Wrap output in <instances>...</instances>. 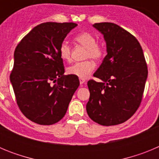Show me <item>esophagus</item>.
I'll use <instances>...</instances> for the list:
<instances>
[{
	"mask_svg": "<svg viewBox=\"0 0 159 159\" xmlns=\"http://www.w3.org/2000/svg\"><path fill=\"white\" fill-rule=\"evenodd\" d=\"M85 79H83V78H80V84L82 85V84H84V83H85Z\"/></svg>",
	"mask_w": 159,
	"mask_h": 159,
	"instance_id": "esophagus-1",
	"label": "esophagus"
}]
</instances>
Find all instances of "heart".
Here are the masks:
<instances>
[{"instance_id": "1", "label": "heart", "mask_w": 159, "mask_h": 159, "mask_svg": "<svg viewBox=\"0 0 159 159\" xmlns=\"http://www.w3.org/2000/svg\"><path fill=\"white\" fill-rule=\"evenodd\" d=\"M75 41L82 47L86 48L84 58H91L94 60H100L104 56V49L101 45L96 43L95 36L89 32H82L77 35L75 38ZM60 58L64 60L69 61L71 60V48L67 42L60 43L59 48ZM95 64L93 61L88 60L83 62H78L69 66L67 68V74L75 75L79 78H87L95 69Z\"/></svg>"}]
</instances>
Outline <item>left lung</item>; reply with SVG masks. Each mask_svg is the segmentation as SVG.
<instances>
[{
    "label": "left lung",
    "mask_w": 159,
    "mask_h": 159,
    "mask_svg": "<svg viewBox=\"0 0 159 159\" xmlns=\"http://www.w3.org/2000/svg\"><path fill=\"white\" fill-rule=\"evenodd\" d=\"M103 35L107 54L94 76L101 82H88V115L95 123L113 126L124 123L141 103L148 75L140 43L133 35L114 23H95Z\"/></svg>",
    "instance_id": "left-lung-1"
}]
</instances>
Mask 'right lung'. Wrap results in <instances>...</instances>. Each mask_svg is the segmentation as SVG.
Here are the masks:
<instances>
[{
  "mask_svg": "<svg viewBox=\"0 0 159 159\" xmlns=\"http://www.w3.org/2000/svg\"><path fill=\"white\" fill-rule=\"evenodd\" d=\"M76 26L75 23L40 24L15 49L10 81L20 110L31 121L52 125L65 116L80 80L75 75H64L59 48Z\"/></svg>",
  "mask_w": 159,
  "mask_h": 159,
  "instance_id": "1",
  "label": "right lung"
}]
</instances>
